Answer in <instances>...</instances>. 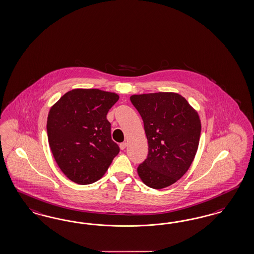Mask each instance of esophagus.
Here are the masks:
<instances>
[{
    "instance_id": "1",
    "label": "esophagus",
    "mask_w": 254,
    "mask_h": 254,
    "mask_svg": "<svg viewBox=\"0 0 254 254\" xmlns=\"http://www.w3.org/2000/svg\"><path fill=\"white\" fill-rule=\"evenodd\" d=\"M127 147V142H122V143H120V148L121 150H125Z\"/></svg>"
}]
</instances>
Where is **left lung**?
Returning a JSON list of instances; mask_svg holds the SVG:
<instances>
[{
    "label": "left lung",
    "instance_id": "obj_1",
    "mask_svg": "<svg viewBox=\"0 0 254 254\" xmlns=\"http://www.w3.org/2000/svg\"><path fill=\"white\" fill-rule=\"evenodd\" d=\"M140 114L148 156L137 171L140 180L155 190L167 188L188 172L197 153L201 120L187 99L172 92L132 95Z\"/></svg>",
    "mask_w": 254,
    "mask_h": 254
}]
</instances>
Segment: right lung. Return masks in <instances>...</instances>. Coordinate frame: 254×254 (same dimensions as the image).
<instances>
[{
    "instance_id": "right-lung-1",
    "label": "right lung",
    "mask_w": 254,
    "mask_h": 254,
    "mask_svg": "<svg viewBox=\"0 0 254 254\" xmlns=\"http://www.w3.org/2000/svg\"><path fill=\"white\" fill-rule=\"evenodd\" d=\"M115 93L73 89L51 108L47 132L53 158L64 175L79 185L92 184L105 175L120 149L112 140L109 110Z\"/></svg>"
}]
</instances>
